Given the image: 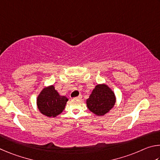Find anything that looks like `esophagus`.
<instances>
[{
	"label": "esophagus",
	"instance_id": "obj_1",
	"mask_svg": "<svg viewBox=\"0 0 160 160\" xmlns=\"http://www.w3.org/2000/svg\"><path fill=\"white\" fill-rule=\"evenodd\" d=\"M75 98H77V99H82V95H79V96H78L76 97Z\"/></svg>",
	"mask_w": 160,
	"mask_h": 160
}]
</instances>
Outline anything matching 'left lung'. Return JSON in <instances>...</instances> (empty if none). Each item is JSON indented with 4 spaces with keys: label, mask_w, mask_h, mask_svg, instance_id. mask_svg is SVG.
I'll use <instances>...</instances> for the list:
<instances>
[{
    "label": "left lung",
    "mask_w": 160,
    "mask_h": 160,
    "mask_svg": "<svg viewBox=\"0 0 160 160\" xmlns=\"http://www.w3.org/2000/svg\"><path fill=\"white\" fill-rule=\"evenodd\" d=\"M115 102V94L105 83L97 84L86 100L88 110L97 116H103L108 113L113 108Z\"/></svg>",
    "instance_id": "obj_1"
}]
</instances>
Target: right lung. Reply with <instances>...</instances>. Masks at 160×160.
<instances>
[{"instance_id":"obj_1","label":"right lung","mask_w":160,"mask_h":160,"mask_svg":"<svg viewBox=\"0 0 160 160\" xmlns=\"http://www.w3.org/2000/svg\"><path fill=\"white\" fill-rule=\"evenodd\" d=\"M68 98L61 96L54 85L45 86L36 98V105L40 112L49 118H55L62 112Z\"/></svg>"}]
</instances>
